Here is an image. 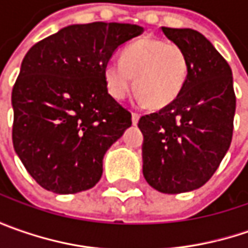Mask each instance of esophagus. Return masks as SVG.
Instances as JSON below:
<instances>
[{"label":"esophagus","mask_w":248,"mask_h":248,"mask_svg":"<svg viewBox=\"0 0 248 248\" xmlns=\"http://www.w3.org/2000/svg\"><path fill=\"white\" fill-rule=\"evenodd\" d=\"M131 116H132V117H131V119H132V124H134V125H137L139 121V114H137V113H132Z\"/></svg>","instance_id":"esophagus-1"}]
</instances>
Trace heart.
Listing matches in <instances>:
<instances>
[{"label": "heart", "mask_w": 248, "mask_h": 248, "mask_svg": "<svg viewBox=\"0 0 248 248\" xmlns=\"http://www.w3.org/2000/svg\"><path fill=\"white\" fill-rule=\"evenodd\" d=\"M187 76L185 52L172 43L146 38L129 45L121 61H110L105 81L114 99H124L132 87L150 109H163L182 91Z\"/></svg>", "instance_id": "b5f03b06"}]
</instances>
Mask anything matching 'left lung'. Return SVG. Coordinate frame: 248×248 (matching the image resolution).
Returning a JSON list of instances; mask_svg holds the SVG:
<instances>
[{"label":"left lung","mask_w":248,"mask_h":248,"mask_svg":"<svg viewBox=\"0 0 248 248\" xmlns=\"http://www.w3.org/2000/svg\"><path fill=\"white\" fill-rule=\"evenodd\" d=\"M186 55L187 76L172 103L139 119L143 176L161 193L199 189L232 142L236 96L232 70L214 45L192 29L161 27Z\"/></svg>","instance_id":"obj_1"}]
</instances>
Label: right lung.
<instances>
[{"mask_svg":"<svg viewBox=\"0 0 248 248\" xmlns=\"http://www.w3.org/2000/svg\"><path fill=\"white\" fill-rule=\"evenodd\" d=\"M142 33L137 24H72L26 53L12 90V140L44 189L73 195L99 182L105 153L132 124L108 92L105 67Z\"/></svg>","mask_w":248,"mask_h":248,"instance_id":"add662e5","label":"right lung"}]
</instances>
